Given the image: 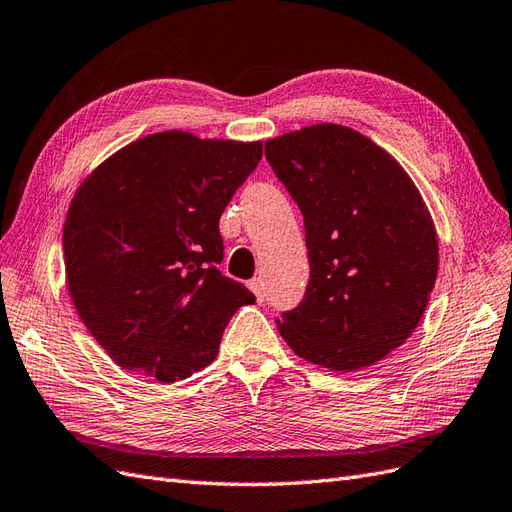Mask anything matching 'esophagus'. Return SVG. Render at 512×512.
Listing matches in <instances>:
<instances>
[{
	"label": "esophagus",
	"mask_w": 512,
	"mask_h": 512,
	"mask_svg": "<svg viewBox=\"0 0 512 512\" xmlns=\"http://www.w3.org/2000/svg\"><path fill=\"white\" fill-rule=\"evenodd\" d=\"M250 288H252V293L256 295V301H265V286H262L260 278L250 280Z\"/></svg>",
	"instance_id": "obj_1"
}]
</instances>
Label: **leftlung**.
<instances>
[{
    "instance_id": "1",
    "label": "left lung",
    "mask_w": 512,
    "mask_h": 512,
    "mask_svg": "<svg viewBox=\"0 0 512 512\" xmlns=\"http://www.w3.org/2000/svg\"><path fill=\"white\" fill-rule=\"evenodd\" d=\"M306 226L310 280L278 329L299 357L331 370L372 366L418 327L439 252L431 213L398 161L342 124L265 142Z\"/></svg>"
}]
</instances>
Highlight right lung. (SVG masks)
<instances>
[{"label": "right lung", "mask_w": 512, "mask_h": 512, "mask_svg": "<svg viewBox=\"0 0 512 512\" xmlns=\"http://www.w3.org/2000/svg\"><path fill=\"white\" fill-rule=\"evenodd\" d=\"M262 142L146 135L103 161L68 206L64 267L81 321L124 370L161 383L209 366L256 297L217 269L219 217Z\"/></svg>", "instance_id": "right-lung-1"}]
</instances>
